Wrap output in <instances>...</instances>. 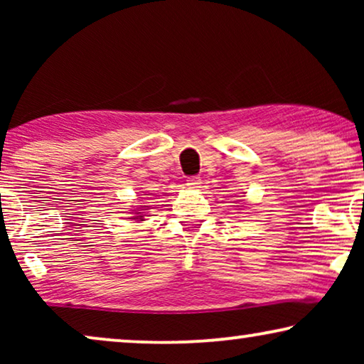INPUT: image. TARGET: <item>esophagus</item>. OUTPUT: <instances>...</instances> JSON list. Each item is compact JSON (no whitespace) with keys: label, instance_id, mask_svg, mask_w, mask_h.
Here are the masks:
<instances>
[{"label":"esophagus","instance_id":"1","mask_svg":"<svg viewBox=\"0 0 364 364\" xmlns=\"http://www.w3.org/2000/svg\"><path fill=\"white\" fill-rule=\"evenodd\" d=\"M200 183H202V178L198 176H192V177L187 178L188 188H198V187H200Z\"/></svg>","mask_w":364,"mask_h":364}]
</instances>
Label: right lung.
Segmentation results:
<instances>
[{"label":"right lung","instance_id":"add662e5","mask_svg":"<svg viewBox=\"0 0 364 364\" xmlns=\"http://www.w3.org/2000/svg\"><path fill=\"white\" fill-rule=\"evenodd\" d=\"M137 213H141V212H137Z\"/></svg>","mask_w":364,"mask_h":364}]
</instances>
